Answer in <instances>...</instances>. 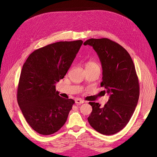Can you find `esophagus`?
Masks as SVG:
<instances>
[{"label":"esophagus","instance_id":"34e87169","mask_svg":"<svg viewBox=\"0 0 157 157\" xmlns=\"http://www.w3.org/2000/svg\"><path fill=\"white\" fill-rule=\"evenodd\" d=\"M84 102V101L80 99V98H77L75 99V103L78 105H80V104H83Z\"/></svg>","mask_w":157,"mask_h":157}]
</instances>
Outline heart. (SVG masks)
Here are the masks:
<instances>
[{"label": "heart", "mask_w": 157, "mask_h": 157, "mask_svg": "<svg viewBox=\"0 0 157 157\" xmlns=\"http://www.w3.org/2000/svg\"><path fill=\"white\" fill-rule=\"evenodd\" d=\"M86 69H94V68H100V65L97 62L94 61H89L86 63L85 65Z\"/></svg>", "instance_id": "1"}]
</instances>
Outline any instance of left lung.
<instances>
[{
	"label": "left lung",
	"mask_w": 157,
	"mask_h": 157,
	"mask_svg": "<svg viewBox=\"0 0 157 157\" xmlns=\"http://www.w3.org/2000/svg\"><path fill=\"white\" fill-rule=\"evenodd\" d=\"M84 44L92 46L97 52L102 67L101 86L110 94L103 107L89 102L92 111L88 122L102 134H115L128 124L138 104L140 85L135 65L128 52L111 40L91 38Z\"/></svg>",
	"instance_id": "left-lung-1"
}]
</instances>
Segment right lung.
<instances>
[{"instance_id": "obj_1", "label": "right lung", "mask_w": 157, "mask_h": 157, "mask_svg": "<svg viewBox=\"0 0 157 157\" xmlns=\"http://www.w3.org/2000/svg\"><path fill=\"white\" fill-rule=\"evenodd\" d=\"M82 43L79 40L45 46L31 53L23 65L17 102L26 121L40 134H54L67 121L75 101L59 96L55 84L66 75Z\"/></svg>"}]
</instances>
